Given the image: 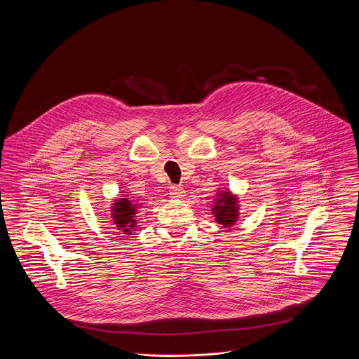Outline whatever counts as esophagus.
<instances>
[{
  "instance_id": "34e87169",
  "label": "esophagus",
  "mask_w": 359,
  "mask_h": 359,
  "mask_svg": "<svg viewBox=\"0 0 359 359\" xmlns=\"http://www.w3.org/2000/svg\"><path fill=\"white\" fill-rule=\"evenodd\" d=\"M169 194L173 198H183L184 197V190L179 186H172L170 190H169Z\"/></svg>"
}]
</instances>
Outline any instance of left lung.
<instances>
[{"mask_svg":"<svg viewBox=\"0 0 359 359\" xmlns=\"http://www.w3.org/2000/svg\"><path fill=\"white\" fill-rule=\"evenodd\" d=\"M212 215L215 220L223 227H231L240 217V198L230 189L217 190L213 204Z\"/></svg>","mask_w":359,"mask_h":359,"instance_id":"8db88e82","label":"left lung"}]
</instances>
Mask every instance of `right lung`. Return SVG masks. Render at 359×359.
<instances>
[{
	"mask_svg": "<svg viewBox=\"0 0 359 359\" xmlns=\"http://www.w3.org/2000/svg\"><path fill=\"white\" fill-rule=\"evenodd\" d=\"M143 203H137L130 200L128 196H121L119 198H115L111 204V217L112 223L121 230L123 234L130 236L137 229V220L136 215L139 209L142 208Z\"/></svg>",
	"mask_w": 359,
	"mask_h": 359,
	"instance_id": "add662e5",
	"label": "right lung"
}]
</instances>
